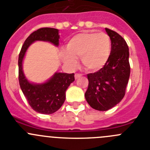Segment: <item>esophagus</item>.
I'll list each match as a JSON object with an SVG mask.
<instances>
[{"mask_svg": "<svg viewBox=\"0 0 150 150\" xmlns=\"http://www.w3.org/2000/svg\"><path fill=\"white\" fill-rule=\"evenodd\" d=\"M81 76H82V74L76 73L75 75V79H78V78H79L80 77H81Z\"/></svg>", "mask_w": 150, "mask_h": 150, "instance_id": "obj_1", "label": "esophagus"}]
</instances>
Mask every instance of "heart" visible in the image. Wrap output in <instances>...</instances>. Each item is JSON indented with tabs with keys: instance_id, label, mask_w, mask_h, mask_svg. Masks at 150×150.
Wrapping results in <instances>:
<instances>
[{
	"instance_id": "b5f03b06",
	"label": "heart",
	"mask_w": 150,
	"mask_h": 150,
	"mask_svg": "<svg viewBox=\"0 0 150 150\" xmlns=\"http://www.w3.org/2000/svg\"><path fill=\"white\" fill-rule=\"evenodd\" d=\"M110 37L105 33H81L69 40L67 51L62 53L64 62L75 67V58H81V62L89 70L98 71L103 68L111 54Z\"/></svg>"
}]
</instances>
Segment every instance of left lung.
Instances as JSON below:
<instances>
[{"label": "left lung", "mask_w": 150, "mask_h": 150, "mask_svg": "<svg viewBox=\"0 0 150 150\" xmlns=\"http://www.w3.org/2000/svg\"><path fill=\"white\" fill-rule=\"evenodd\" d=\"M105 30L111 39V54L103 68L87 74L89 85L85 92L89 106L98 111H107L122 100L130 75L127 42L115 31Z\"/></svg>", "instance_id": "obj_1"}]
</instances>
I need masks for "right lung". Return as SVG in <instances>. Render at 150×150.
<instances>
[{
  "instance_id": "add662e5",
  "label": "right lung",
  "mask_w": 150,
  "mask_h": 150,
  "mask_svg": "<svg viewBox=\"0 0 150 150\" xmlns=\"http://www.w3.org/2000/svg\"><path fill=\"white\" fill-rule=\"evenodd\" d=\"M35 40L49 41L59 45L58 30L54 28H41L35 31L25 40L18 57V80L21 89L29 106L41 114H52L58 111L65 101L66 91L75 81V74L56 72L48 81L34 84L28 81L22 69V61L28 47Z\"/></svg>"
}]
</instances>
